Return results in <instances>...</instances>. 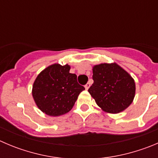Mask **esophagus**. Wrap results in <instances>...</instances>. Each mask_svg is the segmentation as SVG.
<instances>
[{
    "label": "esophagus",
    "mask_w": 158,
    "mask_h": 158,
    "mask_svg": "<svg viewBox=\"0 0 158 158\" xmlns=\"http://www.w3.org/2000/svg\"><path fill=\"white\" fill-rule=\"evenodd\" d=\"M89 87H90V84L89 83H87L86 85H85V89H86V90H88V88H89Z\"/></svg>",
    "instance_id": "obj_1"
}]
</instances>
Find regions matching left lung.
Listing matches in <instances>:
<instances>
[{"label": "left lung", "instance_id": "8db88e82", "mask_svg": "<svg viewBox=\"0 0 158 158\" xmlns=\"http://www.w3.org/2000/svg\"><path fill=\"white\" fill-rule=\"evenodd\" d=\"M94 83L88 92L98 106L109 113H118L133 102L136 91L133 78L113 64H101L93 67Z\"/></svg>", "mask_w": 158, "mask_h": 158}]
</instances>
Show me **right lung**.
<instances>
[{
  "mask_svg": "<svg viewBox=\"0 0 158 158\" xmlns=\"http://www.w3.org/2000/svg\"><path fill=\"white\" fill-rule=\"evenodd\" d=\"M70 69L68 64H54L44 69L34 81L33 98L46 115L59 116L70 112L79 94L85 90Z\"/></svg>",
  "mask_w": 158,
  "mask_h": 158,
  "instance_id": "1",
  "label": "right lung"
}]
</instances>
